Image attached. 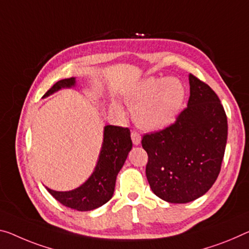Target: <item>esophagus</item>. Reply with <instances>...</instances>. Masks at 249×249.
Wrapping results in <instances>:
<instances>
[{"label":"esophagus","instance_id":"esophagus-1","mask_svg":"<svg viewBox=\"0 0 249 249\" xmlns=\"http://www.w3.org/2000/svg\"><path fill=\"white\" fill-rule=\"evenodd\" d=\"M131 139H132V142L135 146H138V144H140L141 142V136L139 132H137L136 130H133L131 131Z\"/></svg>","mask_w":249,"mask_h":249}]
</instances>
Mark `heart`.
<instances>
[{
	"instance_id": "obj_1",
	"label": "heart",
	"mask_w": 249,
	"mask_h": 249,
	"mask_svg": "<svg viewBox=\"0 0 249 249\" xmlns=\"http://www.w3.org/2000/svg\"><path fill=\"white\" fill-rule=\"evenodd\" d=\"M186 91L182 83L175 78H149L129 92L125 100L135 121L148 130L169 127L177 119L185 101ZM113 112L122 113L121 107L114 102Z\"/></svg>"
}]
</instances>
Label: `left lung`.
I'll return each instance as SVG.
<instances>
[{
	"label": "left lung",
	"mask_w": 249,
	"mask_h": 249,
	"mask_svg": "<svg viewBox=\"0 0 249 249\" xmlns=\"http://www.w3.org/2000/svg\"><path fill=\"white\" fill-rule=\"evenodd\" d=\"M189 86L188 105L175 124L141 140L150 188L171 204L193 201L212 188L227 143V117L219 98L193 74Z\"/></svg>",
	"instance_id": "obj_1"
}]
</instances>
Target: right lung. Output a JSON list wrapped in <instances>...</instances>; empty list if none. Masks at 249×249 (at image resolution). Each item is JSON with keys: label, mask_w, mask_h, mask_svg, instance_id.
<instances>
[{"label": "right lung", "mask_w": 249, "mask_h": 249, "mask_svg": "<svg viewBox=\"0 0 249 249\" xmlns=\"http://www.w3.org/2000/svg\"><path fill=\"white\" fill-rule=\"evenodd\" d=\"M75 78L60 80L43 98L58 92L61 89L75 87ZM132 148L128 128L106 125L103 128V141L98 162L93 173L78 188L69 191H56L45 187L50 194L66 207L89 212L101 207L113 196L117 176L124 164Z\"/></svg>", "instance_id": "right-lung-1"}]
</instances>
